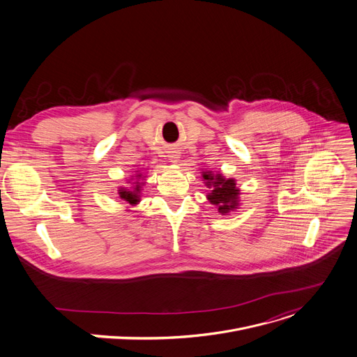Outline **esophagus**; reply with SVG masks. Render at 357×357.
<instances>
[{
	"label": "esophagus",
	"mask_w": 357,
	"mask_h": 357,
	"mask_svg": "<svg viewBox=\"0 0 357 357\" xmlns=\"http://www.w3.org/2000/svg\"><path fill=\"white\" fill-rule=\"evenodd\" d=\"M168 159L169 162H174V164H176V162L179 160V152L178 151H168Z\"/></svg>",
	"instance_id": "1"
}]
</instances>
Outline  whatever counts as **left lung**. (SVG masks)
<instances>
[{
	"label": "left lung",
	"mask_w": 357,
	"mask_h": 357,
	"mask_svg": "<svg viewBox=\"0 0 357 357\" xmlns=\"http://www.w3.org/2000/svg\"><path fill=\"white\" fill-rule=\"evenodd\" d=\"M202 176L206 181V186L211 188V193H208V201L218 208L220 215H226L238 209L241 192L236 188L235 179H226L222 176V174L215 175L212 171L204 172Z\"/></svg>",
	"instance_id": "1"
}]
</instances>
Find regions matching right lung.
<instances>
[{"label": "right lung", "mask_w": 357, "mask_h": 357, "mask_svg": "<svg viewBox=\"0 0 357 357\" xmlns=\"http://www.w3.org/2000/svg\"><path fill=\"white\" fill-rule=\"evenodd\" d=\"M135 176L138 178V181H135L132 186H129V188H119V190H118L119 198L123 199V201H126L129 205H137V204L139 202V197H141L139 193H141V188H142L141 185H142V182H139V179L142 178V174H137Z\"/></svg>", "instance_id": "obj_1"}]
</instances>
